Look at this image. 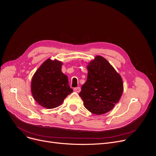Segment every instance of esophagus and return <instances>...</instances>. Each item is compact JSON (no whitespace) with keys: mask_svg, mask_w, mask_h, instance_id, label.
Returning <instances> with one entry per match:
<instances>
[{"mask_svg":"<svg viewBox=\"0 0 156 156\" xmlns=\"http://www.w3.org/2000/svg\"><path fill=\"white\" fill-rule=\"evenodd\" d=\"M73 90L75 91H76V93H80L81 91V88L80 87H74L73 88Z\"/></svg>","mask_w":156,"mask_h":156,"instance_id":"1","label":"esophagus"}]
</instances>
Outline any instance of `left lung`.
<instances>
[{
	"label": "left lung",
	"instance_id": "left-lung-1",
	"mask_svg": "<svg viewBox=\"0 0 156 156\" xmlns=\"http://www.w3.org/2000/svg\"><path fill=\"white\" fill-rule=\"evenodd\" d=\"M87 69V80L79 95L89 111L96 115L105 114L119 101L123 91L122 79L101 56H96Z\"/></svg>",
	"mask_w": 156,
	"mask_h": 156
}]
</instances>
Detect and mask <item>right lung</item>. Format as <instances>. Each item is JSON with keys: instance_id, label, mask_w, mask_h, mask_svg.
I'll return each instance as SVG.
<instances>
[{"instance_id": "obj_1", "label": "right lung", "mask_w": 156, "mask_h": 156, "mask_svg": "<svg viewBox=\"0 0 156 156\" xmlns=\"http://www.w3.org/2000/svg\"><path fill=\"white\" fill-rule=\"evenodd\" d=\"M62 63L50 58L44 62L34 73L31 92L34 100L41 106L54 108L60 105L73 90L68 77L61 71Z\"/></svg>"}]
</instances>
